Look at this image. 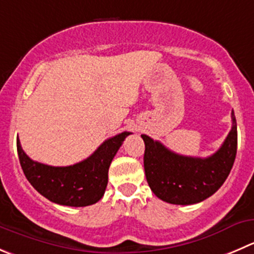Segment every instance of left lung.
I'll list each match as a JSON object with an SVG mask.
<instances>
[{"instance_id": "1", "label": "left lung", "mask_w": 254, "mask_h": 254, "mask_svg": "<svg viewBox=\"0 0 254 254\" xmlns=\"http://www.w3.org/2000/svg\"><path fill=\"white\" fill-rule=\"evenodd\" d=\"M232 128L221 148L207 158L181 156L161 142L142 134L143 165L152 192L172 204H194L219 190L228 177L237 153V122L232 111Z\"/></svg>"}]
</instances>
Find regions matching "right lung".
Returning a JSON list of instances; mask_svg holds the SVG:
<instances>
[{
	"label": "right lung",
	"instance_id": "add662e5",
	"mask_svg": "<svg viewBox=\"0 0 254 254\" xmlns=\"http://www.w3.org/2000/svg\"><path fill=\"white\" fill-rule=\"evenodd\" d=\"M131 132L106 139L88 158L67 167H53L32 161L17 139L21 167L38 193L61 206L86 207L102 198L108 182V168L123 141Z\"/></svg>",
	"mask_w": 254,
	"mask_h": 254
}]
</instances>
